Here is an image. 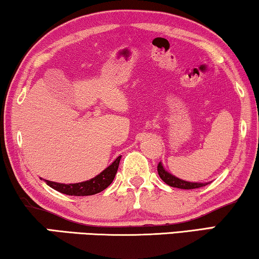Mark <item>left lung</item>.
<instances>
[{"instance_id": "8db88e82", "label": "left lung", "mask_w": 259, "mask_h": 259, "mask_svg": "<svg viewBox=\"0 0 259 259\" xmlns=\"http://www.w3.org/2000/svg\"><path fill=\"white\" fill-rule=\"evenodd\" d=\"M158 175L160 177L162 182H165L167 185L172 186V187H177V189H183V190H192V189H199V187H203L207 184H203V183H190V182H185V180H182L177 177L172 176L171 173H168L167 171H165L164 167H162L161 162L158 164Z\"/></svg>"}]
</instances>
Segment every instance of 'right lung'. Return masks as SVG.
Wrapping results in <instances>:
<instances>
[{
	"label": "right lung",
	"mask_w": 259,
	"mask_h": 259,
	"mask_svg": "<svg viewBox=\"0 0 259 259\" xmlns=\"http://www.w3.org/2000/svg\"><path fill=\"white\" fill-rule=\"evenodd\" d=\"M121 155L115 159L112 162V165H109L107 168L104 169L100 175H98L91 180L82 183H76V184H60L55 182H49V180H45L52 189H54L59 192L68 194V196H92V194H97L101 191L111 185L113 179L118 171L119 162Z\"/></svg>",
	"instance_id": "right-lung-1"
}]
</instances>
